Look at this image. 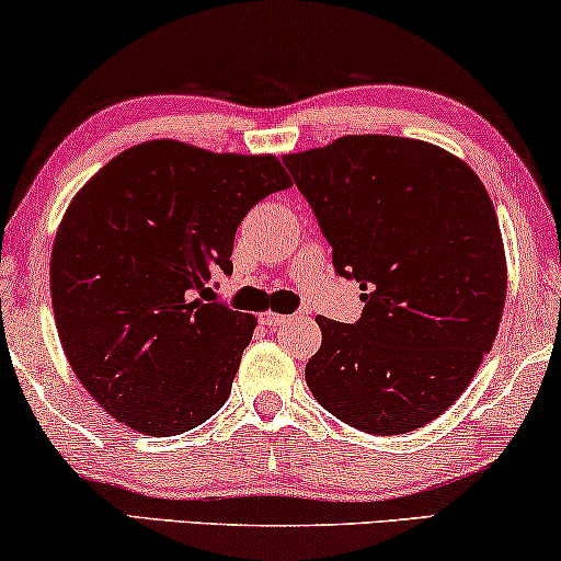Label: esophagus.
Wrapping results in <instances>:
<instances>
[{
    "label": "esophagus",
    "instance_id": "obj_1",
    "mask_svg": "<svg viewBox=\"0 0 561 561\" xmlns=\"http://www.w3.org/2000/svg\"><path fill=\"white\" fill-rule=\"evenodd\" d=\"M259 320H262V325H266V328H279V325H284V322H287L289 318H287V314H279V312L266 310V312L259 314Z\"/></svg>",
    "mask_w": 561,
    "mask_h": 561
}]
</instances>
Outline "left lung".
Wrapping results in <instances>:
<instances>
[{
    "mask_svg": "<svg viewBox=\"0 0 561 561\" xmlns=\"http://www.w3.org/2000/svg\"><path fill=\"white\" fill-rule=\"evenodd\" d=\"M297 191L360 282L358 322L318 318L307 360L312 397L368 435L437 420L478 374L506 302V254L485 185L435 145L351 134L284 154Z\"/></svg>",
    "mask_w": 561,
    "mask_h": 561,
    "instance_id": "obj_1",
    "label": "left lung"
}]
</instances>
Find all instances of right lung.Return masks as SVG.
<instances>
[{"mask_svg":"<svg viewBox=\"0 0 561 561\" xmlns=\"http://www.w3.org/2000/svg\"><path fill=\"white\" fill-rule=\"evenodd\" d=\"M291 180L272 154L154 139L116 154L68 205L50 295L66 358L126 427L172 437L226 404L256 318L213 299L236 228Z\"/></svg>","mask_w":561,"mask_h":561,"instance_id":"right-lung-1","label":"right lung"}]
</instances>
